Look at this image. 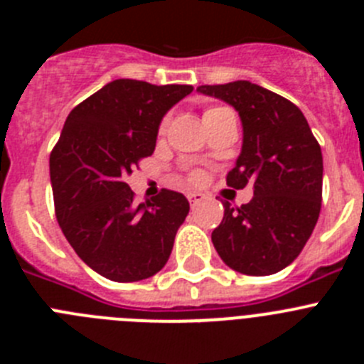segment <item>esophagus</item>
Returning a JSON list of instances; mask_svg holds the SVG:
<instances>
[{
  "label": "esophagus",
  "instance_id": "1",
  "mask_svg": "<svg viewBox=\"0 0 364 364\" xmlns=\"http://www.w3.org/2000/svg\"><path fill=\"white\" fill-rule=\"evenodd\" d=\"M204 195H202V193H198V191H191V193H188V200H189V204L191 205H198L200 204V202H204Z\"/></svg>",
  "mask_w": 364,
  "mask_h": 364
}]
</instances>
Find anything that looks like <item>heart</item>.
Wrapping results in <instances>:
<instances>
[{
	"label": "heart",
	"mask_w": 364,
	"mask_h": 364,
	"mask_svg": "<svg viewBox=\"0 0 364 364\" xmlns=\"http://www.w3.org/2000/svg\"><path fill=\"white\" fill-rule=\"evenodd\" d=\"M213 111H220V107H215V109H208V111H205V112H213ZM205 112H204V114H205ZM193 178H195V180H200V175H195V176H193Z\"/></svg>",
	"instance_id": "b5f03b06"
}]
</instances>
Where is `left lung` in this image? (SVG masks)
I'll use <instances>...</instances> for the list:
<instances>
[{
  "instance_id": "obj_1",
  "label": "left lung",
  "mask_w": 364,
  "mask_h": 364,
  "mask_svg": "<svg viewBox=\"0 0 364 364\" xmlns=\"http://www.w3.org/2000/svg\"><path fill=\"white\" fill-rule=\"evenodd\" d=\"M200 95L230 104L242 122V149L228 186L253 198L224 218L211 240L220 259L244 275H272L290 266L310 239L323 198V153L297 105L257 83L200 85Z\"/></svg>"
}]
</instances>
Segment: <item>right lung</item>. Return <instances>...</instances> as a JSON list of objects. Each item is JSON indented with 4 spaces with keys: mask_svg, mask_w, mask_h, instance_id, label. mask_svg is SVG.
Wrapping results in <instances>:
<instances>
[{
    "mask_svg": "<svg viewBox=\"0 0 364 364\" xmlns=\"http://www.w3.org/2000/svg\"><path fill=\"white\" fill-rule=\"evenodd\" d=\"M191 91V85L109 82L69 112L50 153L60 228L80 259L109 281L153 277L171 255L188 198L162 189L153 202L136 205L125 178L153 154L166 112Z\"/></svg>",
    "mask_w": 364,
    "mask_h": 364,
    "instance_id": "1",
    "label": "right lung"
}]
</instances>
